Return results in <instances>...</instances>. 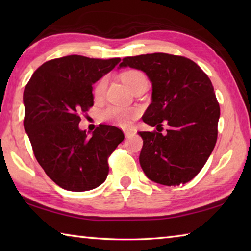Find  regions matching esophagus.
<instances>
[{
    "mask_svg": "<svg viewBox=\"0 0 251 251\" xmlns=\"http://www.w3.org/2000/svg\"><path fill=\"white\" fill-rule=\"evenodd\" d=\"M124 133H125V137L126 138H129V137H131V136H133L134 131L133 130H125Z\"/></svg>",
    "mask_w": 251,
    "mask_h": 251,
    "instance_id": "34e87169",
    "label": "esophagus"
}]
</instances>
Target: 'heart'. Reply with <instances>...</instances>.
<instances>
[{
  "mask_svg": "<svg viewBox=\"0 0 251 251\" xmlns=\"http://www.w3.org/2000/svg\"><path fill=\"white\" fill-rule=\"evenodd\" d=\"M123 82L125 83L127 87L131 90L139 80L146 79V76L144 75L142 72L139 71H128L122 76ZM107 86V77H101L99 82H97L96 86L94 88V95L96 97H100L104 94ZM137 115V110L135 108H127V107H117V106H112L108 107L103 113V118L105 121L112 122L114 124H117L123 127H127L133 118Z\"/></svg>",
  "mask_w": 251,
  "mask_h": 251,
  "instance_id": "heart-1",
  "label": "heart"
}]
</instances>
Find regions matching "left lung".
I'll use <instances>...</instances> for the list:
<instances>
[{"mask_svg":"<svg viewBox=\"0 0 251 251\" xmlns=\"http://www.w3.org/2000/svg\"><path fill=\"white\" fill-rule=\"evenodd\" d=\"M121 67L146 73L151 82V103L143 121L157 130L139 131L143 148L139 163L151 180L165 186L186 184L201 171L217 141L220 116L214 86L192 59L166 53L123 58Z\"/></svg>","mask_w":251,"mask_h":251,"instance_id":"8db88e82","label":"left lung"}]
</instances>
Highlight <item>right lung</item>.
<instances>
[{
    "mask_svg": "<svg viewBox=\"0 0 251 251\" xmlns=\"http://www.w3.org/2000/svg\"><path fill=\"white\" fill-rule=\"evenodd\" d=\"M120 62L80 55L50 59L25 86L24 129L41 167L63 189L86 192L103 184L107 158L124 141L115 126L100 125L91 137L78 127L79 113L94 104L92 85Z\"/></svg>",
    "mask_w": 251,
    "mask_h": 251,
    "instance_id": "add662e5",
    "label": "right lung"
}]
</instances>
